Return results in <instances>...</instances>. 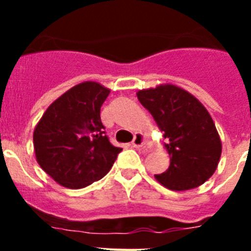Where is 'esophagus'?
Returning <instances> with one entry per match:
<instances>
[{"mask_svg":"<svg viewBox=\"0 0 251 251\" xmlns=\"http://www.w3.org/2000/svg\"><path fill=\"white\" fill-rule=\"evenodd\" d=\"M146 143V137L142 133H137L132 141V146L134 148H143Z\"/></svg>","mask_w":251,"mask_h":251,"instance_id":"1","label":"esophagus"}]
</instances>
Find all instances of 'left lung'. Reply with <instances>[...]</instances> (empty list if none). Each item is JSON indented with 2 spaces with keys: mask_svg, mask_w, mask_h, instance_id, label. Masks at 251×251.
I'll list each match as a JSON object with an SVG mask.
<instances>
[{
  "mask_svg": "<svg viewBox=\"0 0 251 251\" xmlns=\"http://www.w3.org/2000/svg\"><path fill=\"white\" fill-rule=\"evenodd\" d=\"M137 97L168 141L170 167L156 178L174 191L202 185L214 175L221 156L220 137L205 106L171 84L139 90Z\"/></svg>",
  "mask_w": 251,
  "mask_h": 251,
  "instance_id": "8db88e82",
  "label": "left lung"
}]
</instances>
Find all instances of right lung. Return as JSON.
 I'll return each instance as SVG.
<instances>
[{"instance_id":"1","label":"right lung","mask_w":251,"mask_h":251,"mask_svg":"<svg viewBox=\"0 0 251 251\" xmlns=\"http://www.w3.org/2000/svg\"><path fill=\"white\" fill-rule=\"evenodd\" d=\"M109 93L95 81L77 84L51 104L37 123L36 159L59 185H92L109 172L122 152L109 142L100 119V108Z\"/></svg>"}]
</instances>
